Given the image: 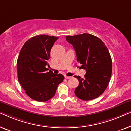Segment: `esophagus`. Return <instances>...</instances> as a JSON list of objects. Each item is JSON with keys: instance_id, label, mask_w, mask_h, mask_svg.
<instances>
[{"instance_id": "34e87169", "label": "esophagus", "mask_w": 131, "mask_h": 131, "mask_svg": "<svg viewBox=\"0 0 131 131\" xmlns=\"http://www.w3.org/2000/svg\"><path fill=\"white\" fill-rule=\"evenodd\" d=\"M65 78L66 79H67V80H69V79L71 78V77H68V76H65Z\"/></svg>"}]
</instances>
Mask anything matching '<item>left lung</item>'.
Instances as JSON below:
<instances>
[{"instance_id": "8db88e82", "label": "left lung", "mask_w": 131, "mask_h": 131, "mask_svg": "<svg viewBox=\"0 0 131 131\" xmlns=\"http://www.w3.org/2000/svg\"><path fill=\"white\" fill-rule=\"evenodd\" d=\"M66 38L74 48L80 68L86 70L84 78L74 76L79 81L75 95L84 101L97 98L104 93L111 78L112 62L107 48L100 38L86 33Z\"/></svg>"}]
</instances>
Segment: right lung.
<instances>
[{"instance_id": "1", "label": "right lung", "mask_w": 131, "mask_h": 131, "mask_svg": "<svg viewBox=\"0 0 131 131\" xmlns=\"http://www.w3.org/2000/svg\"><path fill=\"white\" fill-rule=\"evenodd\" d=\"M58 39L46 35L33 37L25 42L18 56V81L27 95L38 102L52 98L64 79L63 75H55L46 68L51 49Z\"/></svg>"}]
</instances>
